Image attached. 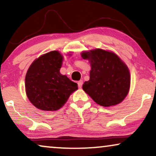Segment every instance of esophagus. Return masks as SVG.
Listing matches in <instances>:
<instances>
[{
    "instance_id": "1",
    "label": "esophagus",
    "mask_w": 156,
    "mask_h": 156,
    "mask_svg": "<svg viewBox=\"0 0 156 156\" xmlns=\"http://www.w3.org/2000/svg\"><path fill=\"white\" fill-rule=\"evenodd\" d=\"M83 80H80L78 82V86L79 88H81L82 86H83Z\"/></svg>"
}]
</instances>
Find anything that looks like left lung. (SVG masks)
Returning <instances> with one entry per match:
<instances>
[{
  "label": "left lung",
  "instance_id": "obj_1",
  "mask_svg": "<svg viewBox=\"0 0 156 156\" xmlns=\"http://www.w3.org/2000/svg\"><path fill=\"white\" fill-rule=\"evenodd\" d=\"M83 58L89 60L90 79L83 89L95 103L104 107L121 103L130 89V76L127 66L113 52L103 49L83 52Z\"/></svg>",
  "mask_w": 156,
  "mask_h": 156
}]
</instances>
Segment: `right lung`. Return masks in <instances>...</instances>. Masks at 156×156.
I'll return each instance as SVG.
<instances>
[{
	"mask_svg": "<svg viewBox=\"0 0 156 156\" xmlns=\"http://www.w3.org/2000/svg\"><path fill=\"white\" fill-rule=\"evenodd\" d=\"M63 59L58 51H51L35 60L29 67L25 81L26 95L37 108L57 111L78 89L76 83L60 73Z\"/></svg>",
	"mask_w": 156,
	"mask_h": 156,
	"instance_id": "obj_1",
	"label": "right lung"
}]
</instances>
